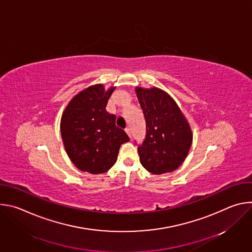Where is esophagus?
I'll return each instance as SVG.
<instances>
[{
	"label": "esophagus",
	"mask_w": 252,
	"mask_h": 252,
	"mask_svg": "<svg viewBox=\"0 0 252 252\" xmlns=\"http://www.w3.org/2000/svg\"><path fill=\"white\" fill-rule=\"evenodd\" d=\"M126 133H127V135L131 138V130H130V128H129V127H126Z\"/></svg>",
	"instance_id": "esophagus-1"
}]
</instances>
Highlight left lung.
Instances as JSON below:
<instances>
[{
  "label": "left lung",
  "instance_id": "left-lung-1",
  "mask_svg": "<svg viewBox=\"0 0 252 252\" xmlns=\"http://www.w3.org/2000/svg\"><path fill=\"white\" fill-rule=\"evenodd\" d=\"M135 93L146 120V137L137 151L140 162L155 174L173 171L186 159L192 134L176 102L165 92L136 88Z\"/></svg>",
  "mask_w": 252,
  "mask_h": 252
}]
</instances>
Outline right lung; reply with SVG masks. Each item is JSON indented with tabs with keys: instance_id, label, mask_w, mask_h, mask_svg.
I'll list each match as a JSON object with an SVG mask.
<instances>
[{
	"instance_id": "right-lung-1",
	"label": "right lung",
	"mask_w": 252,
	"mask_h": 252,
	"mask_svg": "<svg viewBox=\"0 0 252 252\" xmlns=\"http://www.w3.org/2000/svg\"><path fill=\"white\" fill-rule=\"evenodd\" d=\"M114 91H105L102 85L92 86L69 101L62 117L65 152L83 171L98 174L109 170L117 161L121 146L129 140L116 126L117 117L105 110Z\"/></svg>"
}]
</instances>
